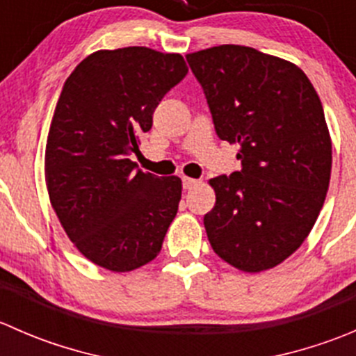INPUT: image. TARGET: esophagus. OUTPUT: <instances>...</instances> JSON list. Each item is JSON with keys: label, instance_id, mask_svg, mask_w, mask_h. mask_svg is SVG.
<instances>
[{"label": "esophagus", "instance_id": "1", "mask_svg": "<svg viewBox=\"0 0 356 356\" xmlns=\"http://www.w3.org/2000/svg\"><path fill=\"white\" fill-rule=\"evenodd\" d=\"M196 184H200L198 179H191V177H182V188L184 189H193Z\"/></svg>", "mask_w": 356, "mask_h": 356}]
</instances>
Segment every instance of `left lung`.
<instances>
[{
	"label": "left lung",
	"instance_id": "left-lung-1",
	"mask_svg": "<svg viewBox=\"0 0 356 356\" xmlns=\"http://www.w3.org/2000/svg\"><path fill=\"white\" fill-rule=\"evenodd\" d=\"M222 141L241 170L210 181L203 224L215 253L245 272L275 267L307 239L324 204L332 145L321 98L301 68L222 44L186 56Z\"/></svg>",
	"mask_w": 356,
	"mask_h": 356
}]
</instances>
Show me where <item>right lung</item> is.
Listing matches in <instances>:
<instances>
[{
	"mask_svg": "<svg viewBox=\"0 0 356 356\" xmlns=\"http://www.w3.org/2000/svg\"><path fill=\"white\" fill-rule=\"evenodd\" d=\"M186 74L177 53L131 46L92 53L63 84L46 143L49 200L77 250L111 272L152 261L177 215L181 179L139 170L131 155Z\"/></svg>",
	"mask_w": 356,
	"mask_h": 356,
	"instance_id": "1",
	"label": "right lung"
}]
</instances>
